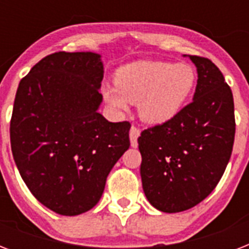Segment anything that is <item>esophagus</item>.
<instances>
[{"label": "esophagus", "instance_id": "esophagus-1", "mask_svg": "<svg viewBox=\"0 0 249 249\" xmlns=\"http://www.w3.org/2000/svg\"><path fill=\"white\" fill-rule=\"evenodd\" d=\"M140 128H137V126H132V128H130L129 137H130V144H132V147H137V146H138V137H140Z\"/></svg>", "mask_w": 249, "mask_h": 249}]
</instances>
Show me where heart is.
I'll return each mask as SVG.
<instances>
[{
    "instance_id": "heart-1",
    "label": "heart",
    "mask_w": 249,
    "mask_h": 249,
    "mask_svg": "<svg viewBox=\"0 0 249 249\" xmlns=\"http://www.w3.org/2000/svg\"><path fill=\"white\" fill-rule=\"evenodd\" d=\"M115 85L103 90L109 105L126 111L129 102L140 103L142 120L159 125L183 109L196 85V72L187 63L144 60L119 68Z\"/></svg>"
}]
</instances>
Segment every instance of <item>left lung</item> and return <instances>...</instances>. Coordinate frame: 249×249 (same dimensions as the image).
<instances>
[{
  "mask_svg": "<svg viewBox=\"0 0 249 249\" xmlns=\"http://www.w3.org/2000/svg\"><path fill=\"white\" fill-rule=\"evenodd\" d=\"M196 66L194 99L168 123L138 138L144 195L156 209L182 212L199 204L220 182L235 137L234 99L224 75L208 58Z\"/></svg>",
  "mask_w": 249,
  "mask_h": 249,
  "instance_id": "1",
  "label": "left lung"
}]
</instances>
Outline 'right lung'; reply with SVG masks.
Listing matches in <instances>:
<instances>
[{
	"mask_svg": "<svg viewBox=\"0 0 249 249\" xmlns=\"http://www.w3.org/2000/svg\"><path fill=\"white\" fill-rule=\"evenodd\" d=\"M103 79L95 53L50 54L18 86L10 141L23 181L41 204L77 216L101 199L107 176L130 146V123L98 112Z\"/></svg>",
	"mask_w": 249,
	"mask_h": 249,
	"instance_id": "1",
	"label": "right lung"
}]
</instances>
